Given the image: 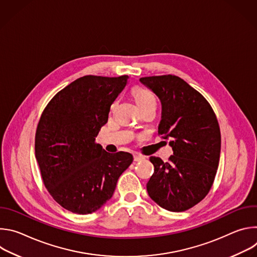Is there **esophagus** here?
Masks as SVG:
<instances>
[{
  "mask_svg": "<svg viewBox=\"0 0 257 257\" xmlns=\"http://www.w3.org/2000/svg\"><path fill=\"white\" fill-rule=\"evenodd\" d=\"M144 159H145V158L142 157V156L134 155V161H135V162H140V161H142V160H144Z\"/></svg>",
  "mask_w": 257,
  "mask_h": 257,
  "instance_id": "esophagus-1",
  "label": "esophagus"
}]
</instances>
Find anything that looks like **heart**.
Listing matches in <instances>:
<instances>
[{
	"label": "heart",
	"mask_w": 257,
	"mask_h": 257,
	"mask_svg": "<svg viewBox=\"0 0 257 257\" xmlns=\"http://www.w3.org/2000/svg\"><path fill=\"white\" fill-rule=\"evenodd\" d=\"M132 94L137 102V105L139 106L140 109L148 107L151 105H155L157 104V98L156 95L149 89L140 87V86H136L132 89Z\"/></svg>",
	"instance_id": "1"
}]
</instances>
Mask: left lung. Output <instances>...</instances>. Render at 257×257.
Instances as JSON below:
<instances>
[{"mask_svg": "<svg viewBox=\"0 0 257 257\" xmlns=\"http://www.w3.org/2000/svg\"><path fill=\"white\" fill-rule=\"evenodd\" d=\"M162 103L159 134L170 139L169 162L151 157L155 172L146 184L150 197L170 211H184L201 201L216 174L221 131L207 100L175 75L142 77Z\"/></svg>", "mask_w": 257, "mask_h": 257, "instance_id": "obj_1", "label": "left lung"}]
</instances>
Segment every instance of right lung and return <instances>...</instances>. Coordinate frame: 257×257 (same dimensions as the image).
Wrapping results in <instances>:
<instances>
[{
    "mask_svg": "<svg viewBox=\"0 0 257 257\" xmlns=\"http://www.w3.org/2000/svg\"><path fill=\"white\" fill-rule=\"evenodd\" d=\"M127 75H87L73 81L48 103L35 134V158L44 184L64 208L78 214L112 198L119 177L132 164L129 153H106L95 143Z\"/></svg>",
    "mask_w": 257,
    "mask_h": 257,
    "instance_id": "1",
    "label": "right lung"
}]
</instances>
